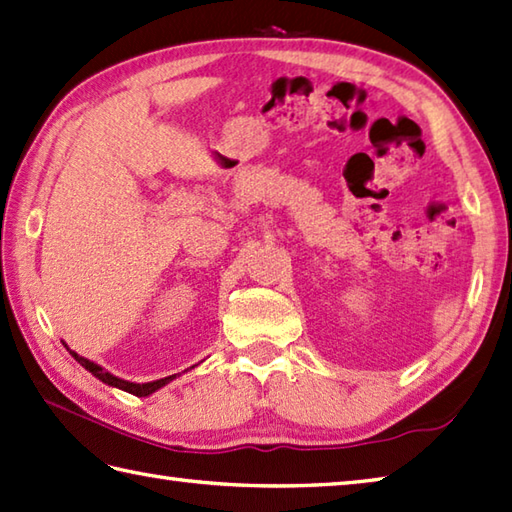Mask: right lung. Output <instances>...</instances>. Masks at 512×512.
<instances>
[{
    "mask_svg": "<svg viewBox=\"0 0 512 512\" xmlns=\"http://www.w3.org/2000/svg\"><path fill=\"white\" fill-rule=\"evenodd\" d=\"M68 348V346H66ZM68 353L75 357V362L77 364H82L90 375L93 377H97L99 382H104V384H108V386H113V388H119V390H126V393H130V395H135V397H148V395H153L155 390H159L162 386H166L168 382H173V379L177 377V375H170V377H164V379H155V382H146V384H135V382H126V379H119V377H115L113 373H108L106 368H102L99 364H95V362H90V359H86V357H82V355H77L75 350H70L68 348Z\"/></svg>",
    "mask_w": 512,
    "mask_h": 512,
    "instance_id": "right-lung-1",
    "label": "right lung"
}]
</instances>
